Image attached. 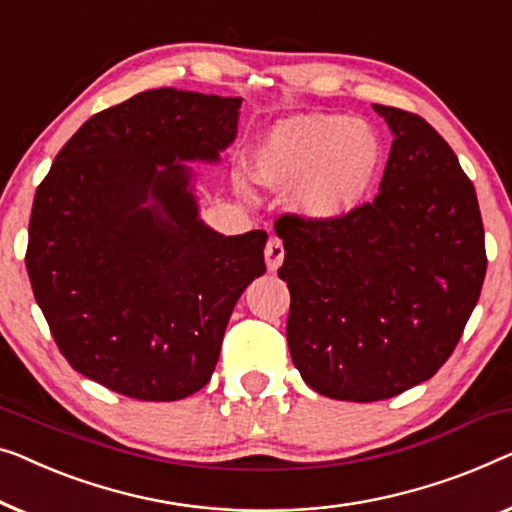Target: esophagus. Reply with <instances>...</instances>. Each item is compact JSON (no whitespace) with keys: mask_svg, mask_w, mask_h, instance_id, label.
I'll list each match as a JSON object with an SVG mask.
<instances>
[{"mask_svg":"<svg viewBox=\"0 0 512 512\" xmlns=\"http://www.w3.org/2000/svg\"><path fill=\"white\" fill-rule=\"evenodd\" d=\"M281 263H284V244L279 238H270L265 244V265H268L270 272H274Z\"/></svg>","mask_w":512,"mask_h":512,"instance_id":"esophagus-1","label":"esophagus"}]
</instances>
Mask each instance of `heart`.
<instances>
[{"mask_svg": "<svg viewBox=\"0 0 512 512\" xmlns=\"http://www.w3.org/2000/svg\"><path fill=\"white\" fill-rule=\"evenodd\" d=\"M381 168V143L367 122L332 113L279 120L251 152V180L288 187L286 207L305 221H337L365 201Z\"/></svg>", "mask_w": 512, "mask_h": 512, "instance_id": "obj_1", "label": "heart"}]
</instances>
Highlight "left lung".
Returning a JSON list of instances; mask_svg holds the SVG:
<instances>
[{
	"label": "left lung",
	"instance_id": "1",
	"mask_svg": "<svg viewBox=\"0 0 512 512\" xmlns=\"http://www.w3.org/2000/svg\"><path fill=\"white\" fill-rule=\"evenodd\" d=\"M392 131L372 203L316 224L284 214L286 339L311 390L379 402L432 379L462 337L487 256L476 189L420 115L379 106Z\"/></svg>",
	"mask_w": 512,
	"mask_h": 512
}]
</instances>
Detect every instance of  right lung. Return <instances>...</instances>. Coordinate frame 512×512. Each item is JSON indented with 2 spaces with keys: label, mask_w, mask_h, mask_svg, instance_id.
Returning a JSON list of instances; mask_svg holds the SVG:
<instances>
[{
  "label": "right lung",
  "mask_w": 512,
  "mask_h": 512,
  "mask_svg": "<svg viewBox=\"0 0 512 512\" xmlns=\"http://www.w3.org/2000/svg\"><path fill=\"white\" fill-rule=\"evenodd\" d=\"M242 99L175 87L92 115L39 184L27 274L59 351L143 402L210 381L235 302L265 272V231L205 226L189 161L217 164Z\"/></svg>",
  "instance_id": "add662e5"
}]
</instances>
